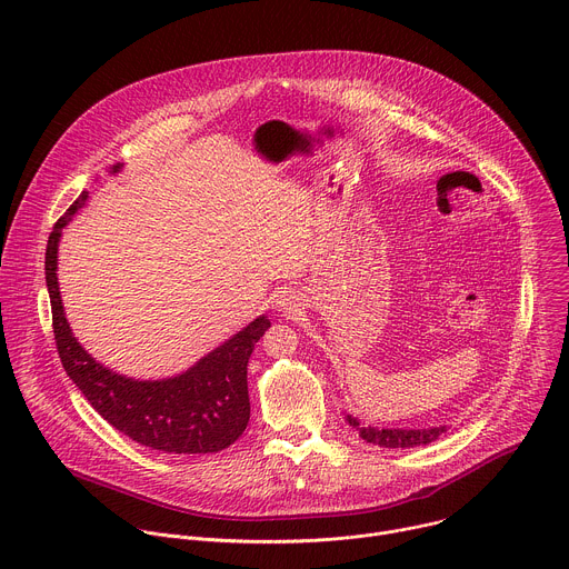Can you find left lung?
<instances>
[{
	"mask_svg": "<svg viewBox=\"0 0 569 569\" xmlns=\"http://www.w3.org/2000/svg\"><path fill=\"white\" fill-rule=\"evenodd\" d=\"M347 421L360 432V437L367 443H373V446H380V448H415V446H426V443L437 441L446 432V426L428 428V430H396V428H382L380 430V428H371V426L365 428L353 417H347Z\"/></svg>",
	"mask_w": 569,
	"mask_h": 569,
	"instance_id": "1",
	"label": "left lung"
}]
</instances>
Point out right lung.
<instances>
[{"instance_id": "add662e5", "label": "right lung", "mask_w": 569, "mask_h": 569, "mask_svg": "<svg viewBox=\"0 0 569 569\" xmlns=\"http://www.w3.org/2000/svg\"><path fill=\"white\" fill-rule=\"evenodd\" d=\"M119 169L121 164L112 173ZM86 200L88 193L83 191L58 218L44 257L56 349L67 376L112 428L150 450L207 455L229 448L250 421L248 360L270 329V319L257 317L189 371L173 378L134 380L99 365L71 336L56 277L62 227Z\"/></svg>"}]
</instances>
